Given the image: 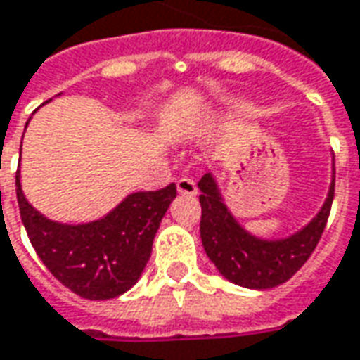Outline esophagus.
Returning <instances> with one entry per match:
<instances>
[{
    "mask_svg": "<svg viewBox=\"0 0 360 360\" xmlns=\"http://www.w3.org/2000/svg\"><path fill=\"white\" fill-rule=\"evenodd\" d=\"M177 191H179L181 195H189V197H193V195H197V183L191 179V177H181V179L177 181Z\"/></svg>",
    "mask_w": 360,
    "mask_h": 360,
    "instance_id": "obj_1",
    "label": "esophagus"
}]
</instances>
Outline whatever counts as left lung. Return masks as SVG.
<instances>
[{
  "mask_svg": "<svg viewBox=\"0 0 360 360\" xmlns=\"http://www.w3.org/2000/svg\"><path fill=\"white\" fill-rule=\"evenodd\" d=\"M199 191L200 240L209 260L229 282L250 290H270L288 282L321 238L335 195V163L321 209L305 226L283 238H262L246 231L226 207L212 173L199 181Z\"/></svg>",
  "mask_w": 360,
  "mask_h": 360,
  "instance_id": "8db88e82",
  "label": "left lung"
}]
</instances>
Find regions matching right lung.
Segmentation results:
<instances>
[{"mask_svg":"<svg viewBox=\"0 0 360 360\" xmlns=\"http://www.w3.org/2000/svg\"><path fill=\"white\" fill-rule=\"evenodd\" d=\"M15 187L37 256L70 292L94 302L118 297L138 282L161 219L177 197L173 183L160 191H138L96 221L68 224L46 219L25 199L19 169Z\"/></svg>","mask_w":360,"mask_h":360,"instance_id":"right-lung-1","label":"right lung"}]
</instances>
